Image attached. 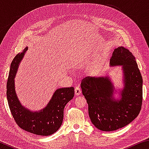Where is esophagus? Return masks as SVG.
I'll use <instances>...</instances> for the list:
<instances>
[{
	"instance_id": "34e87169",
	"label": "esophagus",
	"mask_w": 149,
	"mask_h": 149,
	"mask_svg": "<svg viewBox=\"0 0 149 149\" xmlns=\"http://www.w3.org/2000/svg\"><path fill=\"white\" fill-rule=\"evenodd\" d=\"M81 93V91L80 87H77L75 88V95H79Z\"/></svg>"
}]
</instances>
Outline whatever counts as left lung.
I'll use <instances>...</instances> for the list:
<instances>
[{"label":"left lung","instance_id":"1","mask_svg":"<svg viewBox=\"0 0 149 149\" xmlns=\"http://www.w3.org/2000/svg\"><path fill=\"white\" fill-rule=\"evenodd\" d=\"M110 66L122 65L123 87L120 99H115V88L109 77H87L81 88L87 100L93 124L104 132H112L130 123L140 112L143 101V79L135 58L123 47L114 49Z\"/></svg>","mask_w":149,"mask_h":149}]
</instances>
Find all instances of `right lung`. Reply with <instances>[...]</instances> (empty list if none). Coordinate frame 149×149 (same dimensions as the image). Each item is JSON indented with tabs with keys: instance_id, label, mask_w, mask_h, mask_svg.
Listing matches in <instances>:
<instances>
[{
	"instance_id": "1",
	"label": "right lung",
	"mask_w": 149,
	"mask_h": 149,
	"mask_svg": "<svg viewBox=\"0 0 149 149\" xmlns=\"http://www.w3.org/2000/svg\"><path fill=\"white\" fill-rule=\"evenodd\" d=\"M28 47L17 54L12 60L6 85L8 106L15 122L19 127L29 133L41 136L53 134L61 126L65 106L74 96V88L58 89L47 107L38 112H32L22 105L15 91L14 78L20 62Z\"/></svg>"
}]
</instances>
